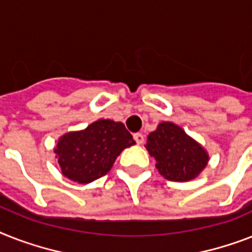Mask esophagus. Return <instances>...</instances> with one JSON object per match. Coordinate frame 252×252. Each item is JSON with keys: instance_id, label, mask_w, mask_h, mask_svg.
I'll list each match as a JSON object with an SVG mask.
<instances>
[{"instance_id": "obj_1", "label": "esophagus", "mask_w": 252, "mask_h": 252, "mask_svg": "<svg viewBox=\"0 0 252 252\" xmlns=\"http://www.w3.org/2000/svg\"><path fill=\"white\" fill-rule=\"evenodd\" d=\"M133 138H134V141H136L138 145L144 144L145 137H144V134H142V133H134V134H133Z\"/></svg>"}]
</instances>
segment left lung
<instances>
[{
  "instance_id": "1",
  "label": "left lung",
  "mask_w": 252,
  "mask_h": 252,
  "mask_svg": "<svg viewBox=\"0 0 252 252\" xmlns=\"http://www.w3.org/2000/svg\"><path fill=\"white\" fill-rule=\"evenodd\" d=\"M146 149L157 160V168L169 181H189L207 165L203 147L173 123H160L147 136Z\"/></svg>"
}]
</instances>
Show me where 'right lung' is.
Masks as SVG:
<instances>
[{
    "label": "right lung",
    "instance_id": "right-lung-1",
    "mask_svg": "<svg viewBox=\"0 0 252 252\" xmlns=\"http://www.w3.org/2000/svg\"><path fill=\"white\" fill-rule=\"evenodd\" d=\"M132 145L134 140L123 123L102 119L61 137L54 153L63 175L88 184L105 176L120 153Z\"/></svg>",
    "mask_w": 252,
    "mask_h": 252
}]
</instances>
